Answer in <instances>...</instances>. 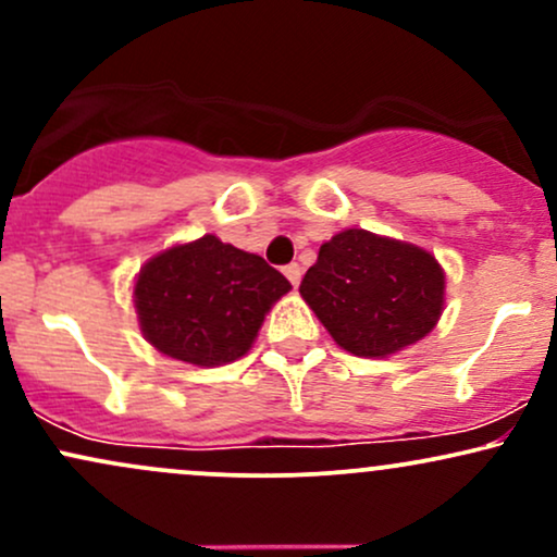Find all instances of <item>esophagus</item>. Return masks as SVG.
Returning <instances> with one entry per match:
<instances>
[{
  "instance_id": "esophagus-1",
  "label": "esophagus",
  "mask_w": 557,
  "mask_h": 557,
  "mask_svg": "<svg viewBox=\"0 0 557 557\" xmlns=\"http://www.w3.org/2000/svg\"><path fill=\"white\" fill-rule=\"evenodd\" d=\"M283 272H285V277L290 280V285H293V287H298V283H300V274H304V270H300V264H296V261H293V264H287Z\"/></svg>"
}]
</instances>
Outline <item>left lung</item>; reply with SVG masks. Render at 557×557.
<instances>
[{
    "instance_id": "obj_1",
    "label": "left lung",
    "mask_w": 557,
    "mask_h": 557,
    "mask_svg": "<svg viewBox=\"0 0 557 557\" xmlns=\"http://www.w3.org/2000/svg\"><path fill=\"white\" fill-rule=\"evenodd\" d=\"M300 296L341 348L380 359L432 332L445 274L432 253L411 243L345 230L319 248Z\"/></svg>"
}]
</instances>
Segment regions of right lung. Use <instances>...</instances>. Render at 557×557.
<instances>
[{
	"mask_svg": "<svg viewBox=\"0 0 557 557\" xmlns=\"http://www.w3.org/2000/svg\"><path fill=\"white\" fill-rule=\"evenodd\" d=\"M290 283L257 253L203 235L159 253L138 274L146 341L172 359L222 367L251 348L264 314Z\"/></svg>",
	"mask_w": 557,
	"mask_h": 557,
	"instance_id": "1",
	"label": "right lung"
}]
</instances>
